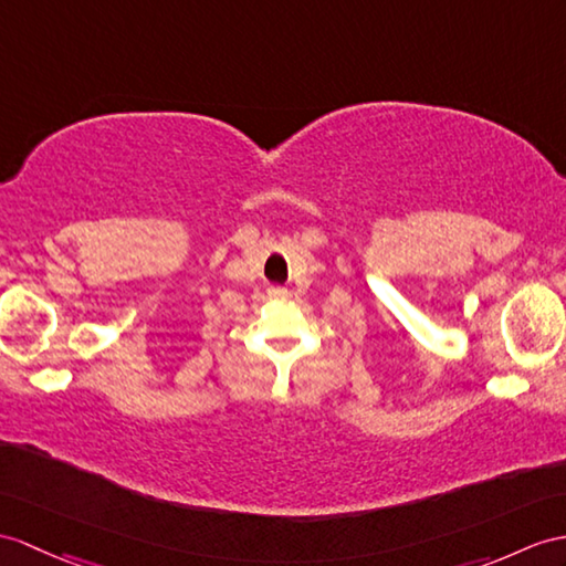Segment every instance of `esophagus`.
Returning <instances> with one entry per match:
<instances>
[{
  "label": "esophagus",
  "instance_id": "34e87169",
  "mask_svg": "<svg viewBox=\"0 0 566 566\" xmlns=\"http://www.w3.org/2000/svg\"><path fill=\"white\" fill-rule=\"evenodd\" d=\"M287 295V287H281V285H273V287H269V297H273V300H285Z\"/></svg>",
  "mask_w": 566,
  "mask_h": 566
}]
</instances>
